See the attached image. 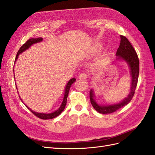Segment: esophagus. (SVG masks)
I'll return each mask as SVG.
<instances>
[{"instance_id":"esophagus-1","label":"esophagus","mask_w":155,"mask_h":155,"mask_svg":"<svg viewBox=\"0 0 155 155\" xmlns=\"http://www.w3.org/2000/svg\"><path fill=\"white\" fill-rule=\"evenodd\" d=\"M87 78V75L86 73H81L78 77V78L80 79V80H85V79H86Z\"/></svg>"}]
</instances>
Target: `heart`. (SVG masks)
Masks as SVG:
<instances>
[{
	"mask_svg": "<svg viewBox=\"0 0 155 155\" xmlns=\"http://www.w3.org/2000/svg\"><path fill=\"white\" fill-rule=\"evenodd\" d=\"M97 47H98L99 48H101L100 46H97ZM106 60V57L104 56H101L100 58H99L98 60V64H102L104 63V61Z\"/></svg>",
	"mask_w": 155,
	"mask_h": 155,
	"instance_id": "1",
	"label": "heart"
}]
</instances>
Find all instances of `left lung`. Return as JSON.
Wrapping results in <instances>:
<instances>
[{
  "label": "left lung",
  "instance_id": "left-lung-1",
  "mask_svg": "<svg viewBox=\"0 0 155 155\" xmlns=\"http://www.w3.org/2000/svg\"><path fill=\"white\" fill-rule=\"evenodd\" d=\"M120 45L117 50L116 60L119 61H124L129 65L130 74L131 77L130 90L129 94L124 99L120 102L114 104H98L95 99L94 90L91 89L90 93V98L93 107L97 112L100 114H111L116 111L130 103V101L134 95V91L138 84L139 76V59L134 48L132 46L127 38L123 36H120Z\"/></svg>",
  "mask_w": 155,
  "mask_h": 155
}]
</instances>
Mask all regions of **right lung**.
<instances>
[{
  "label": "right lung",
  "instance_id": "add662e5",
  "mask_svg": "<svg viewBox=\"0 0 155 155\" xmlns=\"http://www.w3.org/2000/svg\"><path fill=\"white\" fill-rule=\"evenodd\" d=\"M43 41V38H32V39H28V40L26 41L24 45H23L21 46V47L19 48V50L18 51V52H17V56H16V58H15V63H14V65L15 64V62L17 61V58H18L19 57V55L20 54H21V53H23V52H25V51H26L27 49H28V48L32 46V45H34V44H36V43H39V42H41ZM14 78H15V75H14ZM76 81V79H75V78H71L70 80L68 81V84H66L65 86V91H64V98H63V101H62V103H61L60 107H59V108L58 110H56L55 111L52 112H51V113H48V114H46V113H39V112H36L34 111V110H32V109H30V108H28V107H27L24 103L23 100L21 99L20 95L19 96V98L21 100L22 102H23L25 105L26 106V107H27L28 109H29L31 112H32V113H33L35 116H37L38 117L40 118V119H53L54 118L57 116H58L62 112L64 111V110L65 109V107L66 106V103H67V98H68V94H69V89H70V87L71 86V85L73 84Z\"/></svg>",
  "mask_w": 155,
  "mask_h": 155
}]
</instances>
